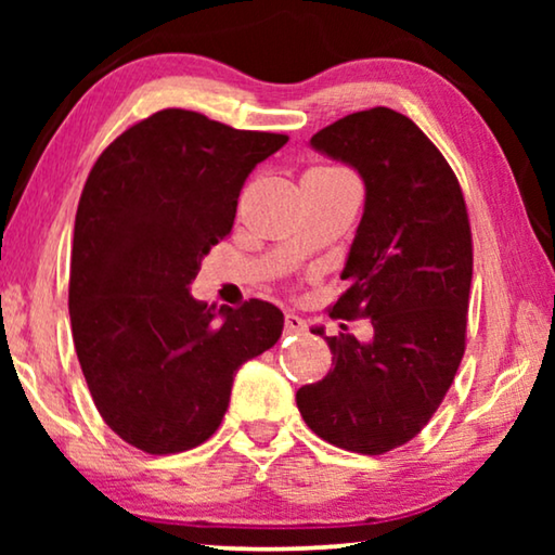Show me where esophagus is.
Returning a JSON list of instances; mask_svg holds the SVG:
<instances>
[{
	"instance_id": "esophagus-1",
	"label": "esophagus",
	"mask_w": 555,
	"mask_h": 555,
	"mask_svg": "<svg viewBox=\"0 0 555 555\" xmlns=\"http://www.w3.org/2000/svg\"><path fill=\"white\" fill-rule=\"evenodd\" d=\"M285 331H287V333H302V331H306V321H302L300 315L287 313V315H285Z\"/></svg>"
}]
</instances>
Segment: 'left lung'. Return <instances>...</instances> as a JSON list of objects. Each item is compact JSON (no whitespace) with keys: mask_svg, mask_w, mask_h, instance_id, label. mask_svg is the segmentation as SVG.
Masks as SVG:
<instances>
[{"mask_svg":"<svg viewBox=\"0 0 555 555\" xmlns=\"http://www.w3.org/2000/svg\"><path fill=\"white\" fill-rule=\"evenodd\" d=\"M310 146L359 171L363 217L336 318H369L374 336L325 338L333 369L295 393L325 442L359 454L406 444L442 404L465 353L473 234L457 177L414 120L391 108L325 126ZM315 336H325L321 325Z\"/></svg>","mask_w":555,"mask_h":555,"instance_id":"8db88e82","label":"left lung"}]
</instances>
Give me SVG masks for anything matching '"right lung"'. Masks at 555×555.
Listing matches in <instances>:
<instances>
[{
  "label": "right lung",
  "mask_w": 555,
  "mask_h": 555,
  "mask_svg": "<svg viewBox=\"0 0 555 555\" xmlns=\"http://www.w3.org/2000/svg\"><path fill=\"white\" fill-rule=\"evenodd\" d=\"M287 143L166 108L98 156L75 215L70 323L103 422L149 454L215 435L240 366L278 344L283 310L215 308L189 285L232 232L249 171Z\"/></svg>",
  "instance_id": "add662e5"
}]
</instances>
